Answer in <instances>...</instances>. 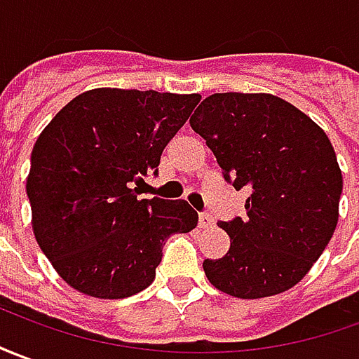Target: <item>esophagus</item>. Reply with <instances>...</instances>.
I'll list each match as a JSON object with an SVG mask.
<instances>
[{"mask_svg":"<svg viewBox=\"0 0 359 359\" xmlns=\"http://www.w3.org/2000/svg\"><path fill=\"white\" fill-rule=\"evenodd\" d=\"M212 217L211 215H207V212H201V215H199V226H201V229H209V226H212Z\"/></svg>","mask_w":359,"mask_h":359,"instance_id":"obj_1","label":"esophagus"}]
</instances>
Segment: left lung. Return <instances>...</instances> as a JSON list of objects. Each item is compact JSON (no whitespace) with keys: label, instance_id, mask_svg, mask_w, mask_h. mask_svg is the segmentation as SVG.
<instances>
[{"label":"left lung","instance_id":"1","mask_svg":"<svg viewBox=\"0 0 359 359\" xmlns=\"http://www.w3.org/2000/svg\"><path fill=\"white\" fill-rule=\"evenodd\" d=\"M189 125L226 182L248 187L246 217L219 222L231 248L205 259L211 285L259 299L297 285L334 234L342 172L315 121L271 93H212Z\"/></svg>","mask_w":359,"mask_h":359}]
</instances>
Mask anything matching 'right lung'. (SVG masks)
I'll return each mask as SVG.
<instances>
[{
	"label": "right lung",
	"instance_id": "obj_1",
	"mask_svg": "<svg viewBox=\"0 0 359 359\" xmlns=\"http://www.w3.org/2000/svg\"><path fill=\"white\" fill-rule=\"evenodd\" d=\"M199 93L97 88L64 105L36 138L27 175L33 232L70 287L97 299L147 289L174 232L197 226L187 201L138 199Z\"/></svg>",
	"mask_w": 359,
	"mask_h": 359
}]
</instances>
